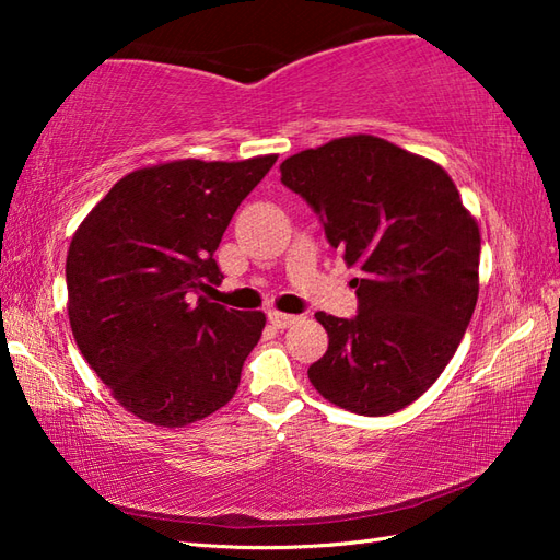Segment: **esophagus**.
Here are the masks:
<instances>
[{"label": "esophagus", "instance_id": "1", "mask_svg": "<svg viewBox=\"0 0 560 560\" xmlns=\"http://www.w3.org/2000/svg\"><path fill=\"white\" fill-rule=\"evenodd\" d=\"M267 317H269L271 327H277V329H287L295 323V319H299V315H287V313H279V311H269Z\"/></svg>", "mask_w": 560, "mask_h": 560}]
</instances>
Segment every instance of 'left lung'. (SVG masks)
<instances>
[{"label":"left lung","mask_w":560,"mask_h":560,"mask_svg":"<svg viewBox=\"0 0 560 560\" xmlns=\"http://www.w3.org/2000/svg\"><path fill=\"white\" fill-rule=\"evenodd\" d=\"M281 183L363 271L351 281L359 315H315L329 347L307 368L313 387L361 416L409 407L445 371L477 307V219L438 163L371 135L295 153Z\"/></svg>","instance_id":"8db88e82"}]
</instances>
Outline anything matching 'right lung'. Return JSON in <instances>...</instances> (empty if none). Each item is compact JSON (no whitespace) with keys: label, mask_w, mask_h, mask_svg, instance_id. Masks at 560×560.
<instances>
[{"label":"right lung","mask_w":560,"mask_h":560,"mask_svg":"<svg viewBox=\"0 0 560 560\" xmlns=\"http://www.w3.org/2000/svg\"><path fill=\"white\" fill-rule=\"evenodd\" d=\"M273 163L277 153L139 168L71 237L67 311L77 347L137 419L183 428L233 399L267 317L205 293L223 279L213 259L223 231Z\"/></svg>","instance_id":"obj_1"}]
</instances>
